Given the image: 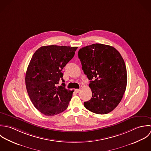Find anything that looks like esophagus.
I'll return each mask as SVG.
<instances>
[{
    "mask_svg": "<svg viewBox=\"0 0 151 151\" xmlns=\"http://www.w3.org/2000/svg\"><path fill=\"white\" fill-rule=\"evenodd\" d=\"M80 91H81V89H75V91H76V93H79Z\"/></svg>",
    "mask_w": 151,
    "mask_h": 151,
    "instance_id": "1",
    "label": "esophagus"
}]
</instances>
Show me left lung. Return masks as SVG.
<instances>
[{"label":"left lung","instance_id":"obj_1","mask_svg":"<svg viewBox=\"0 0 151 151\" xmlns=\"http://www.w3.org/2000/svg\"><path fill=\"white\" fill-rule=\"evenodd\" d=\"M78 57L92 92L85 107L98 114L112 111L120 103L127 83V69L120 52L110 45L93 44L81 48Z\"/></svg>","mask_w":151,"mask_h":151}]
</instances>
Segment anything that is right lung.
<instances>
[{
  "label": "right lung",
  "instance_id": "add662e5",
  "mask_svg": "<svg viewBox=\"0 0 151 151\" xmlns=\"http://www.w3.org/2000/svg\"><path fill=\"white\" fill-rule=\"evenodd\" d=\"M77 47L43 46L32 55L26 73V86L34 107L45 116L65 111L73 91L66 89L62 70L75 55Z\"/></svg>",
  "mask_w": 151,
  "mask_h": 151
}]
</instances>
